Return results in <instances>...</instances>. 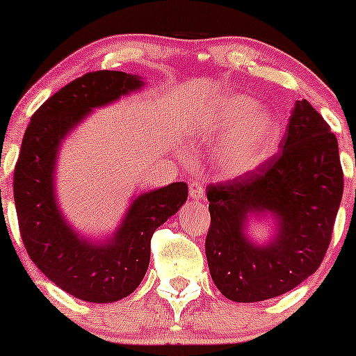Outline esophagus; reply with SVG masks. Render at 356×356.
Listing matches in <instances>:
<instances>
[{
    "label": "esophagus",
    "instance_id": "esophagus-1",
    "mask_svg": "<svg viewBox=\"0 0 356 356\" xmlns=\"http://www.w3.org/2000/svg\"><path fill=\"white\" fill-rule=\"evenodd\" d=\"M189 196L193 200H203L204 198V188H203V182L200 181H191L189 182Z\"/></svg>",
    "mask_w": 356,
    "mask_h": 356
}]
</instances>
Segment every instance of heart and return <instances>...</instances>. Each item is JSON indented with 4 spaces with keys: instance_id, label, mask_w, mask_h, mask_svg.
Here are the masks:
<instances>
[{
    "instance_id": "obj_1",
    "label": "heart",
    "mask_w": 356,
    "mask_h": 356,
    "mask_svg": "<svg viewBox=\"0 0 356 356\" xmlns=\"http://www.w3.org/2000/svg\"><path fill=\"white\" fill-rule=\"evenodd\" d=\"M203 139L218 143L215 165L225 177H243L257 170L272 155L277 139V122L257 99L236 95L220 103L201 129Z\"/></svg>"
}]
</instances>
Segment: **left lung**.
Returning <instances> with one entry per match:
<instances>
[{"instance_id":"left-lung-1","label":"left lung","mask_w":356,"mask_h":356,"mask_svg":"<svg viewBox=\"0 0 356 356\" xmlns=\"http://www.w3.org/2000/svg\"><path fill=\"white\" fill-rule=\"evenodd\" d=\"M281 152L257 170L210 184L204 251L218 291L254 303L296 288L318 268L343 198L337 139L307 99L294 103ZM272 214L275 238L258 245L245 234L251 216Z\"/></svg>"}]
</instances>
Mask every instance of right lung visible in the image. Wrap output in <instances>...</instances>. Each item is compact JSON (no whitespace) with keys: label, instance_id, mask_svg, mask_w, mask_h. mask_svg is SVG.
Instances as JSON below:
<instances>
[{"label":"right lung","instance_id":"add662e5","mask_svg":"<svg viewBox=\"0 0 356 356\" xmlns=\"http://www.w3.org/2000/svg\"><path fill=\"white\" fill-rule=\"evenodd\" d=\"M145 86L139 75L89 72L46 99L31 118L13 174L20 236L31 260L58 288L89 303H113L134 293L149 265L153 232L188 200V184L172 182L129 204L105 239L79 234L60 210L55 172L62 141L95 108Z\"/></svg>","mask_w":356,"mask_h":356}]
</instances>
